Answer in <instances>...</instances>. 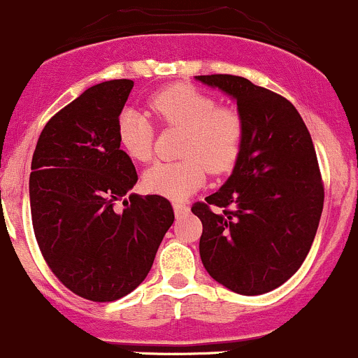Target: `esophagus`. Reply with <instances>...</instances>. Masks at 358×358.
<instances>
[{
    "label": "esophagus",
    "mask_w": 358,
    "mask_h": 358,
    "mask_svg": "<svg viewBox=\"0 0 358 358\" xmlns=\"http://www.w3.org/2000/svg\"><path fill=\"white\" fill-rule=\"evenodd\" d=\"M187 210H189V207H187V205L179 203V201H176V203H174V212H176V215H178V217H180V215L186 214Z\"/></svg>",
    "instance_id": "obj_1"
}]
</instances>
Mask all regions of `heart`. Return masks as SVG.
<instances>
[{"instance_id":"heart-1","label":"heart","mask_w":358,"mask_h":358,"mask_svg":"<svg viewBox=\"0 0 358 358\" xmlns=\"http://www.w3.org/2000/svg\"><path fill=\"white\" fill-rule=\"evenodd\" d=\"M150 109L165 127L182 130L179 157L184 160L155 164L143 176L144 187L171 200H184L203 186L205 174H224L235 167L243 144V118L236 109L217 108L212 95L191 85H172L150 99ZM153 125L134 109L118 120L123 151L136 162L153 157Z\"/></svg>"}]
</instances>
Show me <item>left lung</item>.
Here are the masks:
<instances>
[{
    "mask_svg": "<svg viewBox=\"0 0 358 358\" xmlns=\"http://www.w3.org/2000/svg\"><path fill=\"white\" fill-rule=\"evenodd\" d=\"M194 78L229 95L245 127L231 176L191 207L201 263L229 291L264 294L299 270L317 235L324 186L311 136L287 99L247 78Z\"/></svg>",
    "mask_w": 358,
    "mask_h": 358,
    "instance_id": "1",
    "label": "left lung"
}]
</instances>
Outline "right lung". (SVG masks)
Segmentation results:
<instances>
[{"instance_id":"1","label":"right lung","mask_w":358,"mask_h":358,"mask_svg":"<svg viewBox=\"0 0 358 358\" xmlns=\"http://www.w3.org/2000/svg\"><path fill=\"white\" fill-rule=\"evenodd\" d=\"M132 80L87 88L45 125L31 162L34 235L55 277L74 294L106 303L132 292L153 266L174 210L160 194H130L132 160L118 120Z\"/></svg>"}]
</instances>
